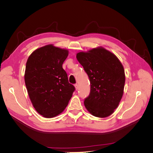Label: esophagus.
Here are the masks:
<instances>
[{"label": "esophagus", "instance_id": "esophagus-1", "mask_svg": "<svg viewBox=\"0 0 153 153\" xmlns=\"http://www.w3.org/2000/svg\"><path fill=\"white\" fill-rule=\"evenodd\" d=\"M75 89H76V90H77V89H78V84H75Z\"/></svg>", "mask_w": 153, "mask_h": 153}]
</instances>
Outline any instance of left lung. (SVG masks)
<instances>
[{"mask_svg":"<svg viewBox=\"0 0 153 153\" xmlns=\"http://www.w3.org/2000/svg\"><path fill=\"white\" fill-rule=\"evenodd\" d=\"M76 59L91 83L90 94L84 100L85 108L95 117L109 116L123 94L125 75L122 64L114 53L101 47L78 53Z\"/></svg>","mask_w":153,"mask_h":153,"instance_id":"obj_1","label":"left lung"}]
</instances>
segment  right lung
Instances as JSON below:
<instances>
[{
    "mask_svg": "<svg viewBox=\"0 0 153 153\" xmlns=\"http://www.w3.org/2000/svg\"><path fill=\"white\" fill-rule=\"evenodd\" d=\"M68 55L67 50L48 45L34 51L27 59V92L36 110L46 118L62 112L75 90L62 68Z\"/></svg>",
    "mask_w": 153,
    "mask_h": 153,
    "instance_id": "1",
    "label": "right lung"
}]
</instances>
